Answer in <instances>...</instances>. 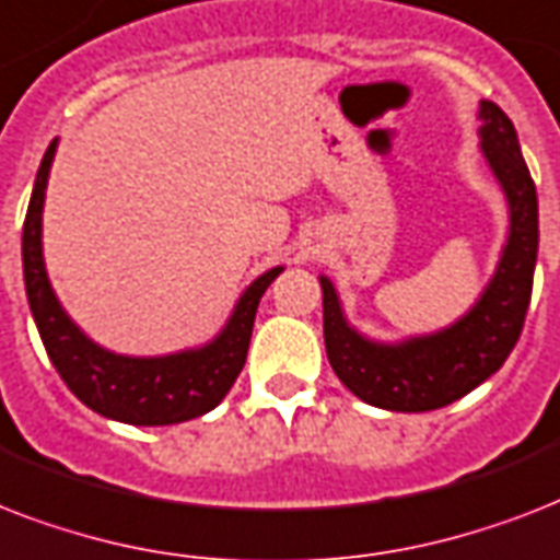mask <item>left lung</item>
I'll list each match as a JSON object with an SVG mask.
<instances>
[{
    "label": "left lung",
    "instance_id": "left-lung-1",
    "mask_svg": "<svg viewBox=\"0 0 560 560\" xmlns=\"http://www.w3.org/2000/svg\"><path fill=\"white\" fill-rule=\"evenodd\" d=\"M479 148L509 202V237L477 305L453 325L404 342H374L346 323L340 296L325 276V351L360 400L392 412L447 407L488 381L521 340L538 261V191L512 118L494 101L479 104Z\"/></svg>",
    "mask_w": 560,
    "mask_h": 560
}]
</instances>
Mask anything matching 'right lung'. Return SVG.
<instances>
[{
    "mask_svg": "<svg viewBox=\"0 0 560 560\" xmlns=\"http://www.w3.org/2000/svg\"><path fill=\"white\" fill-rule=\"evenodd\" d=\"M55 151L57 139L48 144L46 156L39 162L28 211H25V226H22L25 293L48 360L55 363L57 374L78 395V400L113 421L165 427L206 416L226 398V392L244 369L258 302L284 267H272L258 276L244 290V296L237 299L223 331L200 349L162 354V358H127L101 349L57 302L43 261V202H46L48 171Z\"/></svg>",
    "mask_w": 560,
    "mask_h": 560,
    "instance_id": "obj_1",
    "label": "right lung"
}]
</instances>
